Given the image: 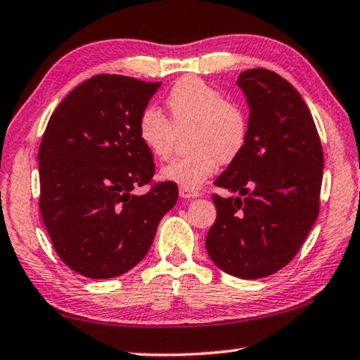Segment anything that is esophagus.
Listing matches in <instances>:
<instances>
[{
  "label": "esophagus",
  "instance_id": "34e87169",
  "mask_svg": "<svg viewBox=\"0 0 360 360\" xmlns=\"http://www.w3.org/2000/svg\"><path fill=\"white\" fill-rule=\"evenodd\" d=\"M179 197L181 198H197V197H200V192L192 191V188L179 187Z\"/></svg>",
  "mask_w": 360,
  "mask_h": 360
}]
</instances>
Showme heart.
<instances>
[{
    "instance_id": "heart-1",
    "label": "heart",
    "mask_w": 360,
    "mask_h": 360,
    "mask_svg": "<svg viewBox=\"0 0 360 360\" xmlns=\"http://www.w3.org/2000/svg\"><path fill=\"white\" fill-rule=\"evenodd\" d=\"M169 122L157 108H146L138 135L152 155L165 160L174 149L176 131L192 130L191 155L174 158L162 168V179L186 188H198L214 174L219 162L230 163L245 149L248 119L243 109L198 77H182L167 96Z\"/></svg>"
}]
</instances>
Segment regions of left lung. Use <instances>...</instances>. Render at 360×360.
Returning <instances> with one entry per match:
<instances>
[{
    "label": "left lung",
    "mask_w": 360,
    "mask_h": 360,
    "mask_svg": "<svg viewBox=\"0 0 360 360\" xmlns=\"http://www.w3.org/2000/svg\"><path fill=\"white\" fill-rule=\"evenodd\" d=\"M249 106L248 141L214 184L216 222L206 251L222 271L243 279L273 275L294 259L319 214L321 139L300 94L276 72H241Z\"/></svg>",
    "instance_id": "8db88e82"
}]
</instances>
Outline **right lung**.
I'll return each mask as SVG.
<instances>
[{
  "instance_id": "obj_1",
  "label": "right lung",
  "mask_w": 360,
  "mask_h": 360,
  "mask_svg": "<svg viewBox=\"0 0 360 360\" xmlns=\"http://www.w3.org/2000/svg\"><path fill=\"white\" fill-rule=\"evenodd\" d=\"M158 87L119 75L90 77L60 103L42 136V221L60 259L85 278H115L138 265L178 202L173 182L133 193L155 172L138 122Z\"/></svg>"
}]
</instances>
